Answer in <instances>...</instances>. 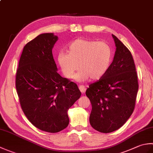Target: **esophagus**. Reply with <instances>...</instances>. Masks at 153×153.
I'll return each mask as SVG.
<instances>
[{
	"label": "esophagus",
	"instance_id": "34e87169",
	"mask_svg": "<svg viewBox=\"0 0 153 153\" xmlns=\"http://www.w3.org/2000/svg\"><path fill=\"white\" fill-rule=\"evenodd\" d=\"M79 89L80 90V91L82 92V93H85V91H86V88L84 85H79Z\"/></svg>",
	"mask_w": 153,
	"mask_h": 153
}]
</instances>
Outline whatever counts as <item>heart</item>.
Segmentation results:
<instances>
[{
    "label": "heart",
    "instance_id": "obj_1",
    "mask_svg": "<svg viewBox=\"0 0 153 153\" xmlns=\"http://www.w3.org/2000/svg\"><path fill=\"white\" fill-rule=\"evenodd\" d=\"M67 51L68 53H58V65L68 78H71L78 68L81 69L74 77L78 82L102 78L112 62V50L105 41L77 39L68 45Z\"/></svg>",
    "mask_w": 153,
    "mask_h": 153
}]
</instances>
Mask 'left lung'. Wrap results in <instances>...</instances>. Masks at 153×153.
I'll list each match as a JSON object with an SVG mask.
<instances>
[{
    "label": "left lung",
    "instance_id": "1",
    "mask_svg": "<svg viewBox=\"0 0 153 153\" xmlns=\"http://www.w3.org/2000/svg\"><path fill=\"white\" fill-rule=\"evenodd\" d=\"M116 52L108 70L89 85L86 95L92 105L90 124L97 131L111 133L121 128L132 114L139 85L131 52L112 35Z\"/></svg>",
    "mask_w": 153,
    "mask_h": 153
}]
</instances>
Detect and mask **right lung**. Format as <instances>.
I'll return each mask as SVG.
<instances>
[{
    "mask_svg": "<svg viewBox=\"0 0 153 153\" xmlns=\"http://www.w3.org/2000/svg\"><path fill=\"white\" fill-rule=\"evenodd\" d=\"M58 37L43 33L25 45L16 71V87L23 112L42 131L57 133L69 124L68 110L82 93L60 76L52 53Z\"/></svg>",
    "mask_w": 153,
    "mask_h": 153,
    "instance_id": "add662e5",
    "label": "right lung"
}]
</instances>
